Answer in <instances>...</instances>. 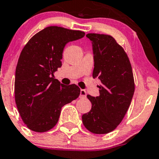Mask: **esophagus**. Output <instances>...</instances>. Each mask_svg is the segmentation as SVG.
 <instances>
[{
	"label": "esophagus",
	"instance_id": "34e87169",
	"mask_svg": "<svg viewBox=\"0 0 159 159\" xmlns=\"http://www.w3.org/2000/svg\"><path fill=\"white\" fill-rule=\"evenodd\" d=\"M87 93H86V91L84 89H81L80 91V98H85Z\"/></svg>",
	"mask_w": 159,
	"mask_h": 159
}]
</instances>
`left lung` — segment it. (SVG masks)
<instances>
[{"instance_id":"obj_1","label":"left lung","mask_w":159,"mask_h":159,"mask_svg":"<svg viewBox=\"0 0 159 159\" xmlns=\"http://www.w3.org/2000/svg\"><path fill=\"white\" fill-rule=\"evenodd\" d=\"M92 44V77L101 81L99 96L87 97L92 109L82 115L84 127L93 134L112 131L123 120L134 92V81L129 58L115 39L109 35L89 33Z\"/></svg>"}]
</instances>
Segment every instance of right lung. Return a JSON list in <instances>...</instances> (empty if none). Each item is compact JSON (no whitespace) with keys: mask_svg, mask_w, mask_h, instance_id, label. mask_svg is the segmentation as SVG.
<instances>
[{"mask_svg":"<svg viewBox=\"0 0 159 159\" xmlns=\"http://www.w3.org/2000/svg\"><path fill=\"white\" fill-rule=\"evenodd\" d=\"M84 36V32L49 26L27 43L20 54L15 81V98L23 122L35 132H46L59 120L63 106L76 99L80 89L64 85L53 73L62 66L66 44Z\"/></svg>","mask_w":159,"mask_h":159,"instance_id":"1","label":"right lung"}]
</instances>
